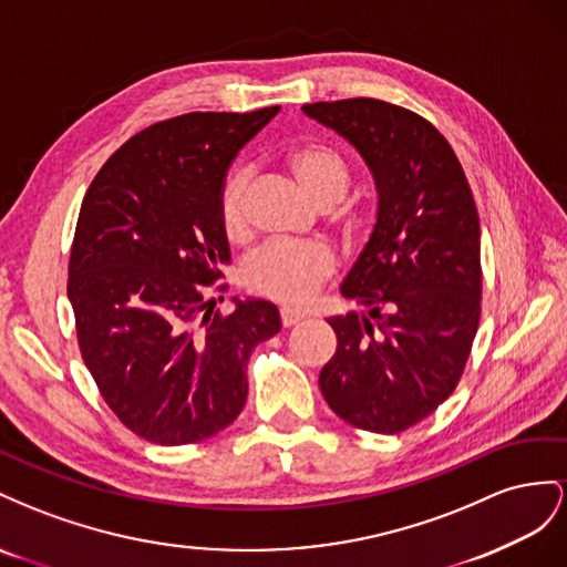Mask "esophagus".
Returning a JSON list of instances; mask_svg holds the SVG:
<instances>
[{
  "label": "esophagus",
  "mask_w": 567,
  "mask_h": 567,
  "mask_svg": "<svg viewBox=\"0 0 567 567\" xmlns=\"http://www.w3.org/2000/svg\"><path fill=\"white\" fill-rule=\"evenodd\" d=\"M301 320H306V313L303 311H297V309H280V322L285 328H295L299 326Z\"/></svg>",
  "instance_id": "obj_1"
}]
</instances>
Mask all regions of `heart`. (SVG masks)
Instances as JSON below:
<instances>
[{
    "instance_id": "b5f03b06",
    "label": "heart",
    "mask_w": 567,
    "mask_h": 567,
    "mask_svg": "<svg viewBox=\"0 0 567 567\" xmlns=\"http://www.w3.org/2000/svg\"><path fill=\"white\" fill-rule=\"evenodd\" d=\"M285 164L299 185L320 208H332L344 199L351 185V171L344 156L330 144L303 142L287 154ZM249 175L233 171L218 194V223L223 235L239 241L249 235L247 212ZM349 230H359V218L349 220ZM334 254L322 245H285L272 241L258 249L245 264V285L254 295L297 306L309 301L318 287L334 272Z\"/></svg>"
}]
</instances>
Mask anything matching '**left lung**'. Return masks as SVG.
<instances>
[{
	"label": "left lung",
	"instance_id": "obj_1",
	"mask_svg": "<svg viewBox=\"0 0 567 567\" xmlns=\"http://www.w3.org/2000/svg\"><path fill=\"white\" fill-rule=\"evenodd\" d=\"M349 140L378 187V220L328 318L337 351L320 392L349 425L413 427L454 394L480 326V218L458 156L417 113L370 96L303 106Z\"/></svg>",
	"mask_w": 567,
	"mask_h": 567
}]
</instances>
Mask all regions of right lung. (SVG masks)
Here are the masks:
<instances>
[{
    "label": "right lung",
    "mask_w": 567,
    "mask_h": 567,
    "mask_svg": "<svg viewBox=\"0 0 567 567\" xmlns=\"http://www.w3.org/2000/svg\"><path fill=\"white\" fill-rule=\"evenodd\" d=\"M278 111H194L144 127L80 206L69 261L78 347L109 409L142 440L194 444L235 423L249 355L280 332L270 301L233 299L220 316L206 299L230 261L218 223L225 173Z\"/></svg>",
    "instance_id": "obj_1"
}]
</instances>
